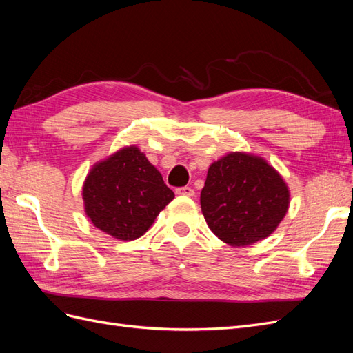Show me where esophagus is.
I'll return each instance as SVG.
<instances>
[{
    "label": "esophagus",
    "mask_w": 353,
    "mask_h": 353,
    "mask_svg": "<svg viewBox=\"0 0 353 353\" xmlns=\"http://www.w3.org/2000/svg\"><path fill=\"white\" fill-rule=\"evenodd\" d=\"M176 194L179 196H188V197H193L194 196V190L191 187H181V188H176L175 191Z\"/></svg>",
    "instance_id": "esophagus-1"
}]
</instances>
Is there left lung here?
<instances>
[{"mask_svg": "<svg viewBox=\"0 0 353 353\" xmlns=\"http://www.w3.org/2000/svg\"><path fill=\"white\" fill-rule=\"evenodd\" d=\"M200 206L219 240L244 248L279 228L290 206V190L262 156L230 152L209 166Z\"/></svg>", "mask_w": 353, "mask_h": 353, "instance_id": "8db88e82", "label": "left lung"}]
</instances>
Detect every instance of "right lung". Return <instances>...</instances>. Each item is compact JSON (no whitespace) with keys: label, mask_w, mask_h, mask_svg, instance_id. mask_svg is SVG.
Here are the masks:
<instances>
[{"label":"right lung","mask_w":353,"mask_h":353,"mask_svg":"<svg viewBox=\"0 0 353 353\" xmlns=\"http://www.w3.org/2000/svg\"><path fill=\"white\" fill-rule=\"evenodd\" d=\"M174 197L137 145L94 163L82 185L85 215L95 228L122 241L141 237Z\"/></svg>","instance_id":"add662e5"}]
</instances>
